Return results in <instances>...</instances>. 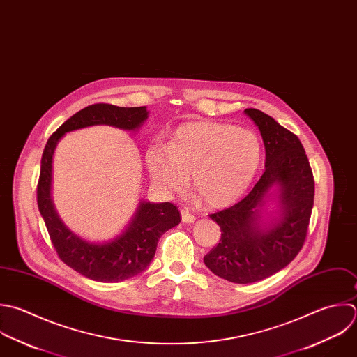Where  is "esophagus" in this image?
<instances>
[{
	"label": "esophagus",
	"instance_id": "34e87169",
	"mask_svg": "<svg viewBox=\"0 0 357 357\" xmlns=\"http://www.w3.org/2000/svg\"><path fill=\"white\" fill-rule=\"evenodd\" d=\"M181 215H182V221H183L185 224H192V222H195V220H196L195 214H192L188 208H182V210H181Z\"/></svg>",
	"mask_w": 357,
	"mask_h": 357
}]
</instances>
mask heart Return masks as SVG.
<instances>
[{
  "mask_svg": "<svg viewBox=\"0 0 357 357\" xmlns=\"http://www.w3.org/2000/svg\"><path fill=\"white\" fill-rule=\"evenodd\" d=\"M261 157V140L252 129L196 122L178 128L167 147L151 146L146 165L153 182L165 190L183 189L192 174L195 193L207 204L221 207L250 188Z\"/></svg>",
  "mask_w": 357,
  "mask_h": 357,
  "instance_id": "heart-1",
  "label": "heart"
}]
</instances>
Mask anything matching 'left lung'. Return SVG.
I'll return each mask as SVG.
<instances>
[{
  "mask_svg": "<svg viewBox=\"0 0 357 357\" xmlns=\"http://www.w3.org/2000/svg\"><path fill=\"white\" fill-rule=\"evenodd\" d=\"M245 112L259 126L266 147V171L250 193L235 206L210 214L221 239L206 256L220 278L252 284L285 268L302 250L314 203V178L299 137L256 108ZM279 185L282 217L268 227L258 222L257 206Z\"/></svg>",
  "mask_w": 357,
  "mask_h": 357,
  "instance_id": "1",
  "label": "left lung"
}]
</instances>
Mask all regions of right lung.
Returning <instances> with one entry per match:
<instances>
[{"instance_id":"obj_1","label":"right lung","mask_w":357,"mask_h":357,"mask_svg":"<svg viewBox=\"0 0 357 357\" xmlns=\"http://www.w3.org/2000/svg\"><path fill=\"white\" fill-rule=\"evenodd\" d=\"M146 107L89 105L66 119L48 139L37 183V206L58 257L70 268L97 282H121L143 273L151 263L158 239L176 227L182 217L172 203L142 202L126 231L107 243L87 242L69 231L59 220L51 200V164L58 140L66 133L93 125L137 129L147 119Z\"/></svg>"}]
</instances>
